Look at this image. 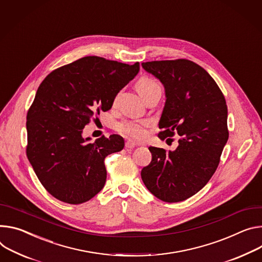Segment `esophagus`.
Listing matches in <instances>:
<instances>
[{"label": "esophagus", "mask_w": 262, "mask_h": 262, "mask_svg": "<svg viewBox=\"0 0 262 262\" xmlns=\"http://www.w3.org/2000/svg\"><path fill=\"white\" fill-rule=\"evenodd\" d=\"M136 146H137V144L135 143V142H133V141H126L125 142V148L126 149H133Z\"/></svg>", "instance_id": "esophagus-1"}]
</instances>
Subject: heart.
<instances>
[{
    "mask_svg": "<svg viewBox=\"0 0 262 262\" xmlns=\"http://www.w3.org/2000/svg\"><path fill=\"white\" fill-rule=\"evenodd\" d=\"M137 91L139 92V94L143 98L146 94H148L149 92L159 89L160 85L157 81H155L151 78L148 77H142L136 84ZM147 125L146 122H138V121H122L119 122L116 125V129L124 135L127 136L132 139L135 140H141L143 139L146 136V130H145V126Z\"/></svg>",
    "mask_w": 262,
    "mask_h": 262,
    "instance_id": "obj_1",
    "label": "heart"
}]
</instances>
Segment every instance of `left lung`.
Segmentation results:
<instances>
[{
    "label": "left lung",
    "mask_w": 262,
    "mask_h": 262,
    "mask_svg": "<svg viewBox=\"0 0 262 262\" xmlns=\"http://www.w3.org/2000/svg\"><path fill=\"white\" fill-rule=\"evenodd\" d=\"M164 84L162 140L180 136L174 151L148 147L151 162L141 171L149 191L166 203L191 198L217 169L229 138L228 108L220 86L198 63L180 58L142 63Z\"/></svg>",
    "instance_id": "left-lung-1"
}]
</instances>
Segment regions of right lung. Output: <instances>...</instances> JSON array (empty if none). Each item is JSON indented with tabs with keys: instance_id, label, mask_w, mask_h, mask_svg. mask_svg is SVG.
Returning <instances> with one entry per match:
<instances>
[{
	"instance_id": "1",
	"label": "right lung",
	"mask_w": 262,
	"mask_h": 262,
	"mask_svg": "<svg viewBox=\"0 0 262 262\" xmlns=\"http://www.w3.org/2000/svg\"><path fill=\"white\" fill-rule=\"evenodd\" d=\"M127 64L86 56L62 66L39 84L27 113V158L41 185L52 196L71 205L90 201L106 181L104 159L123 149L118 135L94 143L82 129L139 72Z\"/></svg>"
}]
</instances>
